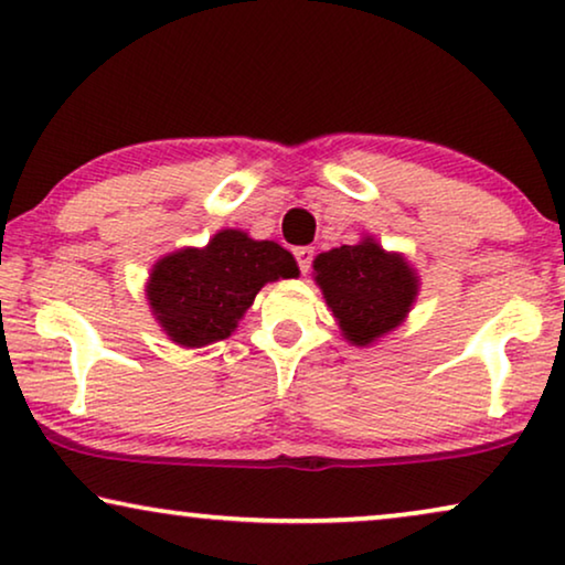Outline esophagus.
Returning <instances> with one entry per match:
<instances>
[{"label":"esophagus","mask_w":565,"mask_h":565,"mask_svg":"<svg viewBox=\"0 0 565 565\" xmlns=\"http://www.w3.org/2000/svg\"><path fill=\"white\" fill-rule=\"evenodd\" d=\"M296 262H298V267H300V273H308V269H311V262H313V249L311 246H298L296 252Z\"/></svg>","instance_id":"esophagus-1"}]
</instances>
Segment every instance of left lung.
Segmentation results:
<instances>
[{
	"label": "left lung",
	"mask_w": 565,
	"mask_h": 565,
	"mask_svg": "<svg viewBox=\"0 0 565 565\" xmlns=\"http://www.w3.org/2000/svg\"><path fill=\"white\" fill-rule=\"evenodd\" d=\"M313 280L350 344L367 347L412 311L419 280L408 262L373 238L323 252L313 259Z\"/></svg>",
	"instance_id": "left-lung-1"
}]
</instances>
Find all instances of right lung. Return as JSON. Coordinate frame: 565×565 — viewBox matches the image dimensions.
I'll return each mask as SVG.
<instances>
[{
  "label": "right lung",
  "mask_w": 565,
  "mask_h": 565,
  "mask_svg": "<svg viewBox=\"0 0 565 565\" xmlns=\"http://www.w3.org/2000/svg\"><path fill=\"white\" fill-rule=\"evenodd\" d=\"M298 277L288 249L223 228L203 249L167 254L151 269L146 296L164 334L180 347H205L231 337L267 282Z\"/></svg>",
  "instance_id": "add662e5"
}]
</instances>
